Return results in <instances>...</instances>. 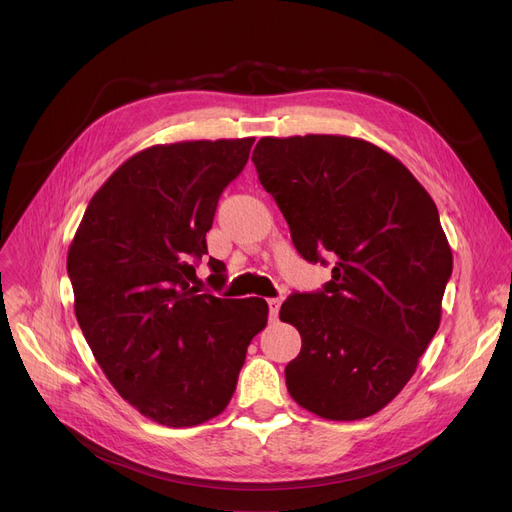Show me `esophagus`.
Masks as SVG:
<instances>
[{
  "label": "esophagus",
  "instance_id": "1",
  "mask_svg": "<svg viewBox=\"0 0 512 512\" xmlns=\"http://www.w3.org/2000/svg\"><path fill=\"white\" fill-rule=\"evenodd\" d=\"M280 305H282V299H267V307H270V319L278 317Z\"/></svg>",
  "mask_w": 512,
  "mask_h": 512
}]
</instances>
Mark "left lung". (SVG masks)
Masks as SVG:
<instances>
[{
	"label": "left lung",
	"instance_id": "1",
	"mask_svg": "<svg viewBox=\"0 0 512 512\" xmlns=\"http://www.w3.org/2000/svg\"><path fill=\"white\" fill-rule=\"evenodd\" d=\"M251 159L299 255L334 259L324 288L294 292L280 309L303 340L284 369L288 392L332 421L378 413L413 378L440 326L452 253L436 203L396 157L363 139L265 137Z\"/></svg>",
	"mask_w": 512,
	"mask_h": 512
}]
</instances>
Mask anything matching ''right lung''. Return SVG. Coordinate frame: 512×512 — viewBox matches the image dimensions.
Instances as JSON below:
<instances>
[{"label":"right lung","mask_w":512,"mask_h":512,"mask_svg":"<svg viewBox=\"0 0 512 512\" xmlns=\"http://www.w3.org/2000/svg\"><path fill=\"white\" fill-rule=\"evenodd\" d=\"M255 139L155 145L93 195L68 251L74 313L118 394L141 415L191 427L220 415L247 346L267 324L263 299L193 286L224 188ZM215 286L226 265L209 257Z\"/></svg>","instance_id":"right-lung-1"}]
</instances>
